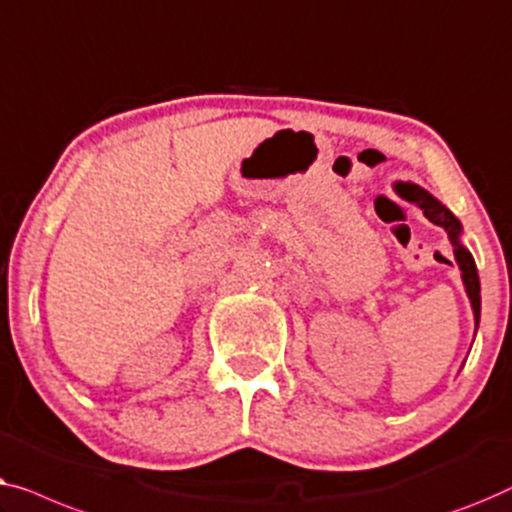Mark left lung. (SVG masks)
I'll return each mask as SVG.
<instances>
[{
  "instance_id": "1",
  "label": "left lung",
  "mask_w": 512,
  "mask_h": 512,
  "mask_svg": "<svg viewBox=\"0 0 512 512\" xmlns=\"http://www.w3.org/2000/svg\"><path fill=\"white\" fill-rule=\"evenodd\" d=\"M415 201L431 222H436L438 227H443L445 232H448L452 246H455V259H457L459 269H462V280L466 285V294H469L471 306H473V315H475V329H478V322H480V280H478V271H475V262H473L471 253L462 246V243H459L462 225H459V220L455 218V215H452L443 204H438V201L431 197L429 192L420 190V192H417Z\"/></svg>"
}]
</instances>
